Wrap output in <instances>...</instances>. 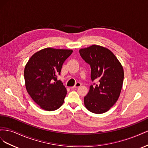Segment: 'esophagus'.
Instances as JSON below:
<instances>
[{
  "label": "esophagus",
  "mask_w": 148,
  "mask_h": 148,
  "mask_svg": "<svg viewBox=\"0 0 148 148\" xmlns=\"http://www.w3.org/2000/svg\"><path fill=\"white\" fill-rule=\"evenodd\" d=\"M82 85V84L80 83H79V82H78V83H76L75 84V86H72V87H71L70 88H71V89H73V88H78V87H79L80 86H81Z\"/></svg>",
  "instance_id": "esophagus-1"
}]
</instances>
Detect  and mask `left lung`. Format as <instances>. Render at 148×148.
Instances as JSON below:
<instances>
[{"instance_id": "obj_1", "label": "left lung", "mask_w": 148, "mask_h": 148, "mask_svg": "<svg viewBox=\"0 0 148 148\" xmlns=\"http://www.w3.org/2000/svg\"><path fill=\"white\" fill-rule=\"evenodd\" d=\"M79 52L91 66L92 81L99 82L89 87L88 95L84 97V106L93 113L106 112L120 96L124 78L123 66L114 53L105 47L94 44L80 49Z\"/></svg>"}]
</instances>
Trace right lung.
<instances>
[{"instance_id": "1", "label": "right lung", "mask_w": 148, "mask_h": 148, "mask_svg": "<svg viewBox=\"0 0 148 148\" xmlns=\"http://www.w3.org/2000/svg\"><path fill=\"white\" fill-rule=\"evenodd\" d=\"M72 52L71 49L45 48L34 53L26 64V91L41 109L53 111L64 104L66 89L60 80L57 81V77Z\"/></svg>"}]
</instances>
